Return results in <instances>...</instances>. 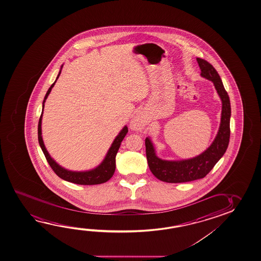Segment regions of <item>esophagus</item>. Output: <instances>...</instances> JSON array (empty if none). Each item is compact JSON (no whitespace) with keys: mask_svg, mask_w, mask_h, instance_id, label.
Here are the masks:
<instances>
[{"mask_svg":"<svg viewBox=\"0 0 261 261\" xmlns=\"http://www.w3.org/2000/svg\"><path fill=\"white\" fill-rule=\"evenodd\" d=\"M141 121H142V119H141V117H136V118L134 119V121H133V122H134L135 124H138V123H140Z\"/></svg>","mask_w":261,"mask_h":261,"instance_id":"34e87169","label":"esophagus"}]
</instances>
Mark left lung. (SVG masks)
<instances>
[{"mask_svg":"<svg viewBox=\"0 0 261 261\" xmlns=\"http://www.w3.org/2000/svg\"><path fill=\"white\" fill-rule=\"evenodd\" d=\"M202 77L212 81L222 100V116L219 130L211 145L201 154L194 158L181 161L160 159L155 153L151 139H145L146 158L151 173L162 181L182 183L203 178L215 167L224 152L230 141V98L223 87L218 72L211 64L202 58H197Z\"/></svg>","mask_w":261,"mask_h":261,"instance_id":"1","label":"left lung"}]
</instances>
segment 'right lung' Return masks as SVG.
<instances>
[{
    "instance_id": "right-lung-1",
    "label": "right lung",
    "mask_w": 261,
    "mask_h": 261,
    "mask_svg": "<svg viewBox=\"0 0 261 261\" xmlns=\"http://www.w3.org/2000/svg\"><path fill=\"white\" fill-rule=\"evenodd\" d=\"M62 67H63V65L61 66V70H62ZM61 70L59 71L58 75H57V80L60 75ZM57 80L51 85V87L48 89V91L45 94L44 101H43V107H42L41 116H40V118L38 121V143H39V145L41 147L42 151L45 154V159L47 161V163H49L50 167L55 171V173L57 174L58 177H60L61 178H63L66 181L72 182V183L79 184V185H97V184L105 183L113 176L115 170H116V155H117L118 149L120 147L121 142L123 141L125 135L128 132V128L125 125V126H124V128L121 130L120 133L117 135V137L115 138V140L111 144L105 159L103 160V162L98 167H96L95 169L87 170V171H72V170H66V169L60 166L59 164H57L56 161H54L53 158H51L48 151H46L41 136L42 115H43V110H44V106H45V99L48 97L50 91L54 87L55 83H57Z\"/></svg>"
}]
</instances>
